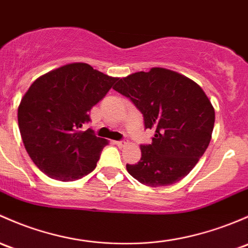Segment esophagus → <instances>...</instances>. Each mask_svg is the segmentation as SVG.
<instances>
[{"instance_id":"1","label":"esophagus","mask_w":248,"mask_h":248,"mask_svg":"<svg viewBox=\"0 0 248 248\" xmlns=\"http://www.w3.org/2000/svg\"><path fill=\"white\" fill-rule=\"evenodd\" d=\"M115 145L119 147H124V145H127V141L126 140H120V141H115Z\"/></svg>"}]
</instances>
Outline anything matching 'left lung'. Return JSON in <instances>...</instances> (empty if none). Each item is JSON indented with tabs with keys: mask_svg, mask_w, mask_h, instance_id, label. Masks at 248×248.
<instances>
[{
	"mask_svg": "<svg viewBox=\"0 0 248 248\" xmlns=\"http://www.w3.org/2000/svg\"><path fill=\"white\" fill-rule=\"evenodd\" d=\"M144 115L155 131L152 144L141 145V159L126 168L147 186H166L186 176L212 139L215 110L197 83L178 72L152 67L119 79L113 88Z\"/></svg>",
	"mask_w": 248,
	"mask_h": 248,
	"instance_id": "obj_1",
	"label": "left lung"
}]
</instances>
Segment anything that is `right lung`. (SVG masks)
<instances>
[{
  "label": "right lung",
  "mask_w": 248,
  "mask_h": 248,
  "mask_svg": "<svg viewBox=\"0 0 248 248\" xmlns=\"http://www.w3.org/2000/svg\"><path fill=\"white\" fill-rule=\"evenodd\" d=\"M119 78L72 62L35 79L17 109V121L26 151L49 178L77 181L96 168L108 141L91 129L89 111Z\"/></svg>",
  "instance_id": "1"
}]
</instances>
